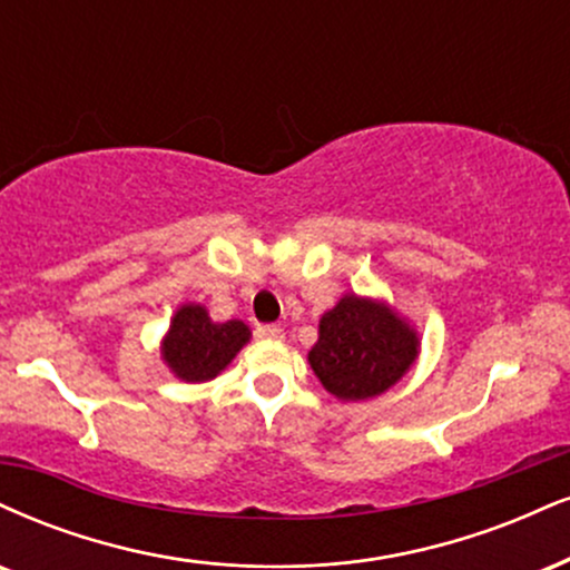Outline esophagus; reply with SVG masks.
Instances as JSON below:
<instances>
[{
  "label": "esophagus",
  "instance_id": "34e87169",
  "mask_svg": "<svg viewBox=\"0 0 570 570\" xmlns=\"http://www.w3.org/2000/svg\"><path fill=\"white\" fill-rule=\"evenodd\" d=\"M257 334L265 340H284V328L276 326V324H265V326H257Z\"/></svg>",
  "mask_w": 570,
  "mask_h": 570
}]
</instances>
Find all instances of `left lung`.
<instances>
[{"mask_svg":"<svg viewBox=\"0 0 570 570\" xmlns=\"http://www.w3.org/2000/svg\"><path fill=\"white\" fill-rule=\"evenodd\" d=\"M416 355L420 334L406 318L380 299L345 294L321 315L307 361L334 397L366 401L401 382Z\"/></svg>","mask_w":570,"mask_h":570,"instance_id":"8db88e82","label":"left lung"}]
</instances>
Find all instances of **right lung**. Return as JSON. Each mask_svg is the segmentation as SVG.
<instances>
[{
	"mask_svg": "<svg viewBox=\"0 0 570 570\" xmlns=\"http://www.w3.org/2000/svg\"><path fill=\"white\" fill-rule=\"evenodd\" d=\"M249 337L252 332L244 321L215 324L207 307L188 303L177 307L169 321V332L161 340V358L177 380L209 382L236 358Z\"/></svg>",
	"mask_w": 570,
	"mask_h": 570,
	"instance_id": "add662e5",
	"label": "right lung"
}]
</instances>
